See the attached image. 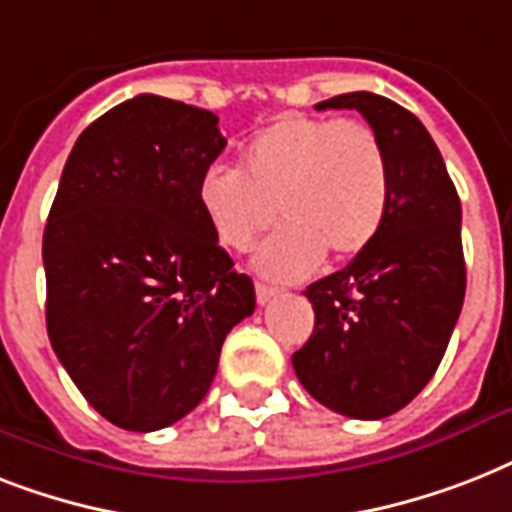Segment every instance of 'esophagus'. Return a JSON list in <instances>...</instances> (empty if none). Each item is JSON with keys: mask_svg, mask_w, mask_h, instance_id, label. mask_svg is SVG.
Segmentation results:
<instances>
[{"mask_svg": "<svg viewBox=\"0 0 512 512\" xmlns=\"http://www.w3.org/2000/svg\"><path fill=\"white\" fill-rule=\"evenodd\" d=\"M278 292H281L278 286H268V284H257V286H255L257 302H260V305H268L270 299L278 297Z\"/></svg>", "mask_w": 512, "mask_h": 512, "instance_id": "obj_1", "label": "esophagus"}]
</instances>
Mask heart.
Instances as JSON below:
<instances>
[{
  "instance_id": "obj_1",
  "label": "heart",
  "mask_w": 512,
  "mask_h": 512,
  "mask_svg": "<svg viewBox=\"0 0 512 512\" xmlns=\"http://www.w3.org/2000/svg\"><path fill=\"white\" fill-rule=\"evenodd\" d=\"M197 199L215 239L247 252L276 220L284 226L255 252V268L294 281L323 252L355 257L376 239L389 207V162L376 131L360 120L284 115L247 141L239 170L210 165Z\"/></svg>"
}]
</instances>
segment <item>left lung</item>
<instances>
[{
  "instance_id": "8db88e82",
  "label": "left lung",
  "mask_w": 512,
  "mask_h": 512,
  "mask_svg": "<svg viewBox=\"0 0 512 512\" xmlns=\"http://www.w3.org/2000/svg\"><path fill=\"white\" fill-rule=\"evenodd\" d=\"M315 110L368 120L389 162V207L347 268L305 289L315 328L292 365L328 410L378 421L429 384L463 310L460 199L431 134L397 102L352 91Z\"/></svg>"
}]
</instances>
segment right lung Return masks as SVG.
Here are the masks:
<instances>
[{
	"instance_id": "1",
	"label": "right lung",
	"mask_w": 512,
	"mask_h": 512,
	"mask_svg": "<svg viewBox=\"0 0 512 512\" xmlns=\"http://www.w3.org/2000/svg\"><path fill=\"white\" fill-rule=\"evenodd\" d=\"M223 147L210 110L139 94L94 120L62 168L41 244L49 342L120 429L191 413L226 334L255 313L252 278L197 199Z\"/></svg>"
}]
</instances>
